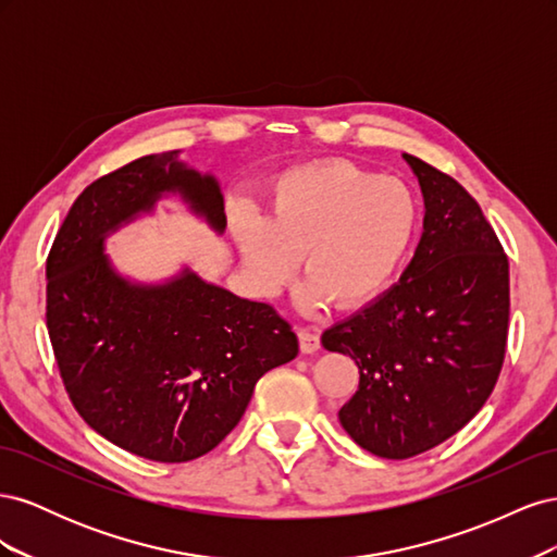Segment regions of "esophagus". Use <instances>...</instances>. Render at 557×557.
<instances>
[{
    "label": "esophagus",
    "mask_w": 557,
    "mask_h": 557,
    "mask_svg": "<svg viewBox=\"0 0 557 557\" xmlns=\"http://www.w3.org/2000/svg\"><path fill=\"white\" fill-rule=\"evenodd\" d=\"M297 336H299V348L301 352H315L320 348V336L315 330L311 327H299L297 330Z\"/></svg>",
    "instance_id": "34e87169"
}]
</instances>
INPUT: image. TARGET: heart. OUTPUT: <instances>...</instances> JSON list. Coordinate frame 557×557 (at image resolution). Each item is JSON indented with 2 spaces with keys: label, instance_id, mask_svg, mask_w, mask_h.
I'll use <instances>...</instances> for the list:
<instances>
[{
  "label": "heart",
  "instance_id": "obj_1",
  "mask_svg": "<svg viewBox=\"0 0 557 557\" xmlns=\"http://www.w3.org/2000/svg\"><path fill=\"white\" fill-rule=\"evenodd\" d=\"M418 223V199L407 183L350 162L285 172L274 183L267 221L250 207L230 213L232 237L258 290H281L301 258L309 281L301 305L332 301L342 311L372 305L391 288Z\"/></svg>",
  "mask_w": 557,
  "mask_h": 557
}]
</instances>
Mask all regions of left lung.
<instances>
[{
	"label": "left lung",
	"instance_id": "1",
	"mask_svg": "<svg viewBox=\"0 0 557 557\" xmlns=\"http://www.w3.org/2000/svg\"><path fill=\"white\" fill-rule=\"evenodd\" d=\"M404 160L425 199L413 260L391 290L320 336L360 369L342 428L387 460L440 446L481 411L509 332V260L476 199L420 158Z\"/></svg>",
	"mask_w": 557,
	"mask_h": 557
}]
</instances>
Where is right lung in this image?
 Segmentation results:
<instances>
[{
  "mask_svg": "<svg viewBox=\"0 0 557 557\" xmlns=\"http://www.w3.org/2000/svg\"><path fill=\"white\" fill-rule=\"evenodd\" d=\"M170 193L223 234L221 185L178 150L97 178L48 252L46 325L66 395L97 434L146 460L188 462L237 428L260 376L290 362L299 344L274 307L190 269L166 283L115 272L109 234Z\"/></svg>",
  "mask_w": 557,
  "mask_h": 557,
  "instance_id": "right-lung-1",
  "label": "right lung"
}]
</instances>
